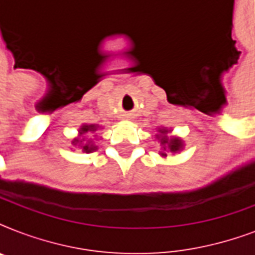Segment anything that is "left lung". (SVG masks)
Listing matches in <instances>:
<instances>
[{"label":"left lung","mask_w":255,"mask_h":255,"mask_svg":"<svg viewBox=\"0 0 255 255\" xmlns=\"http://www.w3.org/2000/svg\"><path fill=\"white\" fill-rule=\"evenodd\" d=\"M159 133H156V139L159 140L160 145H161V151L160 156L161 157H167V153H178L184 149V141L181 137L178 136H168V133L172 132V129L168 128H159L157 129Z\"/></svg>","instance_id":"8db88e82"}]
</instances>
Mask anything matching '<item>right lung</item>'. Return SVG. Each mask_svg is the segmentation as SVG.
I'll return each mask as SVG.
<instances>
[{
  "label": "right lung",
  "mask_w": 255,
  "mask_h": 255,
  "mask_svg": "<svg viewBox=\"0 0 255 255\" xmlns=\"http://www.w3.org/2000/svg\"><path fill=\"white\" fill-rule=\"evenodd\" d=\"M98 129H100L98 124H83L79 128V135H78V137H74L71 144L74 147L81 148L82 152H85V153H91V152L96 151L98 147L94 144L92 139H87V136H92L94 133H96Z\"/></svg>",
  "instance_id": "1"
}]
</instances>
